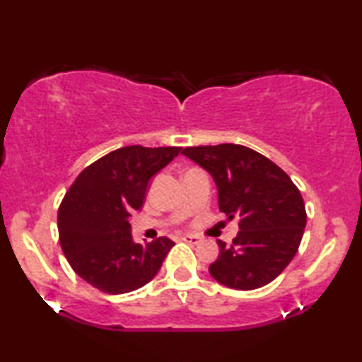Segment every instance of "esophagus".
<instances>
[{
	"mask_svg": "<svg viewBox=\"0 0 362 362\" xmlns=\"http://www.w3.org/2000/svg\"><path fill=\"white\" fill-rule=\"evenodd\" d=\"M181 240H185L186 244H199V242H201V237L187 234V235H182V237H181Z\"/></svg>",
	"mask_w": 362,
	"mask_h": 362,
	"instance_id": "1",
	"label": "esophagus"
}]
</instances>
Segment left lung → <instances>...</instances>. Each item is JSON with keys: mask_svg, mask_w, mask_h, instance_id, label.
Instances as JSON below:
<instances>
[{"mask_svg": "<svg viewBox=\"0 0 362 362\" xmlns=\"http://www.w3.org/2000/svg\"><path fill=\"white\" fill-rule=\"evenodd\" d=\"M182 155L209 173L221 212L239 219L230 245L217 240L212 279L235 290H255L275 280L298 250L306 226L305 202L290 176L250 148L222 143L189 146Z\"/></svg>", "mask_w": 362, "mask_h": 362, "instance_id": "obj_1", "label": "left lung"}]
</instances>
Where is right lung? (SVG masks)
Wrapping results in <instances>:
<instances>
[{
  "instance_id": "add662e5",
  "label": "right lung",
  "mask_w": 362,
  "mask_h": 362,
  "mask_svg": "<svg viewBox=\"0 0 362 362\" xmlns=\"http://www.w3.org/2000/svg\"><path fill=\"white\" fill-rule=\"evenodd\" d=\"M181 148L123 146L76 177L57 212L59 240L72 270L108 295L141 288L175 245L168 237L135 244L128 217L141 209L148 181Z\"/></svg>"
}]
</instances>
